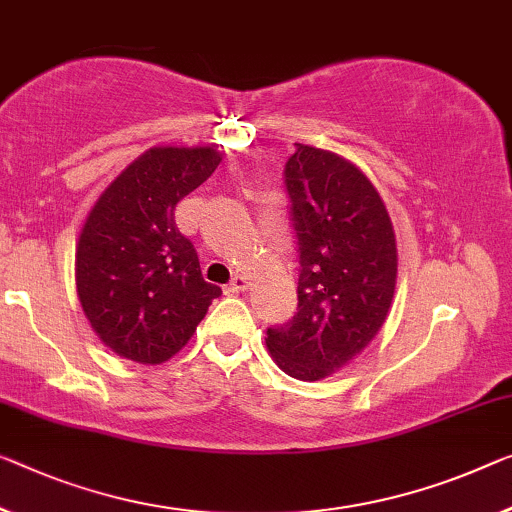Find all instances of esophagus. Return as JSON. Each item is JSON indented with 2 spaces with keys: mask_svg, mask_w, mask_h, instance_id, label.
<instances>
[{
  "mask_svg": "<svg viewBox=\"0 0 512 512\" xmlns=\"http://www.w3.org/2000/svg\"><path fill=\"white\" fill-rule=\"evenodd\" d=\"M249 286V279L245 277V274H235V277L231 279L229 286H226V295H235V293H242V290H247Z\"/></svg>",
  "mask_w": 512,
  "mask_h": 512,
  "instance_id": "obj_1",
  "label": "esophagus"
}]
</instances>
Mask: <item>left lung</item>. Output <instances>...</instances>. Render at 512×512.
<instances>
[{
	"label": "left lung",
	"mask_w": 512,
	"mask_h": 512,
	"mask_svg": "<svg viewBox=\"0 0 512 512\" xmlns=\"http://www.w3.org/2000/svg\"><path fill=\"white\" fill-rule=\"evenodd\" d=\"M286 162L300 245L297 313L267 329L283 373L318 382L364 352L389 316L398 277L396 233L380 192L357 164L309 144Z\"/></svg>",
	"instance_id": "1"
}]
</instances>
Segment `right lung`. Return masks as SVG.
Wrapping results in <instances>:
<instances>
[{
  "label": "right lung",
  "mask_w": 512,
  "mask_h": 512,
  "mask_svg": "<svg viewBox=\"0 0 512 512\" xmlns=\"http://www.w3.org/2000/svg\"><path fill=\"white\" fill-rule=\"evenodd\" d=\"M222 162L215 146H153L93 203L75 247V286L114 355L155 366L190 343L222 288L203 281L176 203Z\"/></svg>",
  "instance_id": "obj_1"
}]
</instances>
